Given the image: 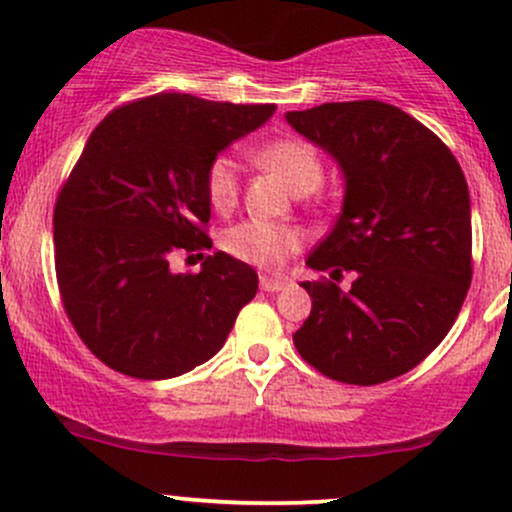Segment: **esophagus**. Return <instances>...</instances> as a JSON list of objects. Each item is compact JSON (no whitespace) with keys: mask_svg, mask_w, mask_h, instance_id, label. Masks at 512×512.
Masks as SVG:
<instances>
[{"mask_svg":"<svg viewBox=\"0 0 512 512\" xmlns=\"http://www.w3.org/2000/svg\"><path fill=\"white\" fill-rule=\"evenodd\" d=\"M262 291H281L284 286H289V279H276V276H267L264 274L260 279Z\"/></svg>","mask_w":512,"mask_h":512,"instance_id":"34e87169","label":"esophagus"}]
</instances>
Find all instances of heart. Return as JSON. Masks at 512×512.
I'll return each instance as SVG.
<instances>
[{"mask_svg": "<svg viewBox=\"0 0 512 512\" xmlns=\"http://www.w3.org/2000/svg\"><path fill=\"white\" fill-rule=\"evenodd\" d=\"M264 168L284 182L293 195H310L322 182V163L308 144L296 139L269 144L262 149ZM207 197L216 211H228L238 199V161L233 156H219L209 166ZM223 248L240 262L262 269H281L286 260L301 248V233L293 228L274 226L267 221H243L228 228Z\"/></svg>", "mask_w": 512, "mask_h": 512, "instance_id": "1", "label": "heart"}]
</instances>
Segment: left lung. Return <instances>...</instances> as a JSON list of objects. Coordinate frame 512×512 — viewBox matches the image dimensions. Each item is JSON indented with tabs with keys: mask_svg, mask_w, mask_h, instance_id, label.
Here are the masks:
<instances>
[{
	"mask_svg": "<svg viewBox=\"0 0 512 512\" xmlns=\"http://www.w3.org/2000/svg\"><path fill=\"white\" fill-rule=\"evenodd\" d=\"M284 117L344 178L342 211L305 264L356 272L349 293L303 281L313 310L293 344L327 378L385 383L443 342L467 296V180L448 146L395 105L322 103Z\"/></svg>",
	"mask_w": 512,
	"mask_h": 512,
	"instance_id": "obj_1",
	"label": "left lung"
}]
</instances>
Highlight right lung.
<instances>
[{
	"mask_svg": "<svg viewBox=\"0 0 512 512\" xmlns=\"http://www.w3.org/2000/svg\"><path fill=\"white\" fill-rule=\"evenodd\" d=\"M274 110L158 93L93 129L57 197L55 267L74 330L105 366L178 378L226 344L257 272L219 250L199 274H175L170 257L211 248L209 166Z\"/></svg>",
	"mask_w": 512,
	"mask_h": 512,
	"instance_id": "right-lung-1",
	"label": "right lung"
}]
</instances>
